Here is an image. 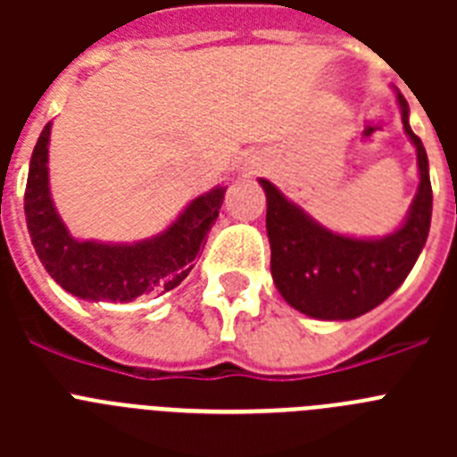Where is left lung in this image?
<instances>
[{
    "mask_svg": "<svg viewBox=\"0 0 457 457\" xmlns=\"http://www.w3.org/2000/svg\"><path fill=\"white\" fill-rule=\"evenodd\" d=\"M401 119L417 148L419 189L407 217L382 237H350L318 224L286 199L270 180L258 179L268 199L270 270L277 290L300 313L318 320H353L389 297L410 274L428 240L433 217V187L428 155L410 128V107L398 93Z\"/></svg>",
    "mask_w": 457,
    "mask_h": 457,
    "instance_id": "1",
    "label": "left lung"
}]
</instances>
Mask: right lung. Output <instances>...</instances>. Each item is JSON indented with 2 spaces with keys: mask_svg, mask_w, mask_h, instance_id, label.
I'll list each match as a JSON object with an SVG mask.
<instances>
[{
  "mask_svg": "<svg viewBox=\"0 0 457 457\" xmlns=\"http://www.w3.org/2000/svg\"><path fill=\"white\" fill-rule=\"evenodd\" d=\"M50 130L52 123H47L36 141L24 192L27 228L43 268L63 290L88 302H132L176 288L194 268V258L204 252L226 187L217 185L189 201L171 226L146 240L125 245L78 240L52 201Z\"/></svg>",
  "mask_w": 457,
  "mask_h": 457,
  "instance_id": "right-lung-1",
  "label": "right lung"
}]
</instances>
